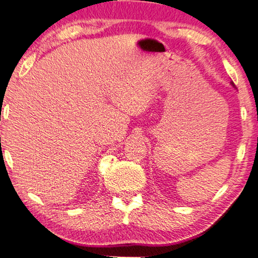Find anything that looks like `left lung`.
Returning a JSON list of instances; mask_svg holds the SVG:
<instances>
[{"label":"left lung","instance_id":"1","mask_svg":"<svg viewBox=\"0 0 258 258\" xmlns=\"http://www.w3.org/2000/svg\"><path fill=\"white\" fill-rule=\"evenodd\" d=\"M231 84H233V85H234V83H233V82H231Z\"/></svg>","mask_w":258,"mask_h":258}]
</instances>
